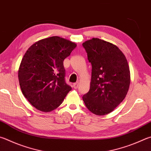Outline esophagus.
<instances>
[{
	"label": "esophagus",
	"mask_w": 151,
	"mask_h": 151,
	"mask_svg": "<svg viewBox=\"0 0 151 151\" xmlns=\"http://www.w3.org/2000/svg\"><path fill=\"white\" fill-rule=\"evenodd\" d=\"M73 88H75V89L78 88V83H74L73 85Z\"/></svg>",
	"instance_id": "1"
}]
</instances>
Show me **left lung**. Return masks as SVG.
Masks as SVG:
<instances>
[{"mask_svg":"<svg viewBox=\"0 0 151 151\" xmlns=\"http://www.w3.org/2000/svg\"><path fill=\"white\" fill-rule=\"evenodd\" d=\"M83 46L92 65L90 88L83 99L92 113L104 116L125 98L130 84L129 67L124 54L111 43L92 38Z\"/></svg>","mask_w":151,"mask_h":151,"instance_id":"left-lung-1","label":"left lung"}]
</instances>
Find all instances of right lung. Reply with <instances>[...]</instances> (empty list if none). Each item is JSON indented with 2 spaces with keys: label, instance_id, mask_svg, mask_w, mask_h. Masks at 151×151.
<instances>
[{
  "label": "right lung",
  "instance_id": "obj_1",
  "mask_svg": "<svg viewBox=\"0 0 151 151\" xmlns=\"http://www.w3.org/2000/svg\"><path fill=\"white\" fill-rule=\"evenodd\" d=\"M76 47L69 40L53 36L35 42L24 55L19 83L24 96L38 110L55 109L72 90L65 83L63 61Z\"/></svg>",
  "mask_w": 151,
  "mask_h": 151
}]
</instances>
